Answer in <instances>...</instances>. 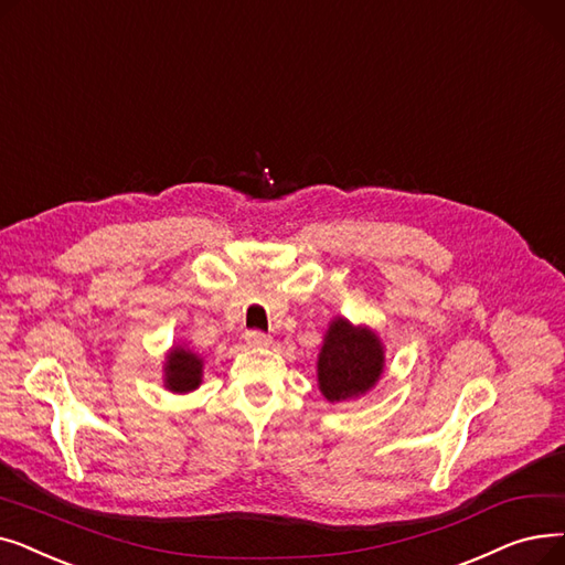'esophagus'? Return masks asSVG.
I'll return each instance as SVG.
<instances>
[{
	"instance_id": "esophagus-1",
	"label": "esophagus",
	"mask_w": 565,
	"mask_h": 565,
	"mask_svg": "<svg viewBox=\"0 0 565 565\" xmlns=\"http://www.w3.org/2000/svg\"><path fill=\"white\" fill-rule=\"evenodd\" d=\"M246 344L248 347H268V344H271V335L264 333V331H257V329L246 331Z\"/></svg>"
}]
</instances>
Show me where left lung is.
<instances>
[{
  "instance_id": "1",
  "label": "left lung",
  "mask_w": 565,
  "mask_h": 565,
  "mask_svg": "<svg viewBox=\"0 0 565 565\" xmlns=\"http://www.w3.org/2000/svg\"><path fill=\"white\" fill-rule=\"evenodd\" d=\"M384 349L367 329H354L347 319H335L319 352V388L329 402L363 395L380 380Z\"/></svg>"
}]
</instances>
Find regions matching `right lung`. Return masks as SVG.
I'll return each mask as SVG.
<instances>
[{
    "instance_id": "obj_1",
    "label": "right lung",
    "mask_w": 565,
    "mask_h": 565,
    "mask_svg": "<svg viewBox=\"0 0 565 565\" xmlns=\"http://www.w3.org/2000/svg\"><path fill=\"white\" fill-rule=\"evenodd\" d=\"M202 382V361L185 349L177 347L168 356L166 365V386L177 393H185L198 388Z\"/></svg>"
}]
</instances>
